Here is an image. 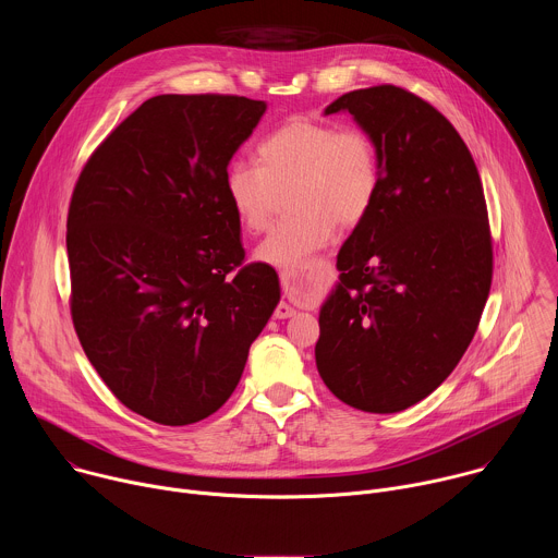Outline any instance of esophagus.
Wrapping results in <instances>:
<instances>
[{
    "label": "esophagus",
    "mask_w": 558,
    "mask_h": 558,
    "mask_svg": "<svg viewBox=\"0 0 558 558\" xmlns=\"http://www.w3.org/2000/svg\"><path fill=\"white\" fill-rule=\"evenodd\" d=\"M329 265V260L327 258H313L306 267H302V269H282L280 271V282H282V287H295L298 282H302V280H306V278H315V276H320V271L325 269ZM295 315V308H291L287 302H280L278 306H276V311H274V317L276 320H287V317H293Z\"/></svg>",
    "instance_id": "esophagus-1"
}]
</instances>
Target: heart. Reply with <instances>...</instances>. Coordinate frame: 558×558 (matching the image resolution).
I'll return each instance as SVG.
<instances>
[{
	"label": "heart",
	"instance_id": "1",
	"mask_svg": "<svg viewBox=\"0 0 558 558\" xmlns=\"http://www.w3.org/2000/svg\"><path fill=\"white\" fill-rule=\"evenodd\" d=\"M258 163L227 170V198L250 231L269 227L282 192L289 214L258 245V260L300 267L325 247L338 222L353 227L373 209L381 187V154L375 136L357 125L291 119L258 145Z\"/></svg>",
	"mask_w": 558,
	"mask_h": 558
}]
</instances>
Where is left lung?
Returning <instances> with one entry per match:
<instances>
[{
  "label": "left lung",
  "instance_id": "obj_1",
  "mask_svg": "<svg viewBox=\"0 0 558 558\" xmlns=\"http://www.w3.org/2000/svg\"><path fill=\"white\" fill-rule=\"evenodd\" d=\"M381 154V187L338 254L340 282L320 311L315 364L364 413H400L459 364L493 282L484 185L452 123L390 84L336 99Z\"/></svg>",
  "mask_w": 558,
  "mask_h": 558
}]
</instances>
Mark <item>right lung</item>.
<instances>
[{"mask_svg":"<svg viewBox=\"0 0 558 558\" xmlns=\"http://www.w3.org/2000/svg\"><path fill=\"white\" fill-rule=\"evenodd\" d=\"M267 104L158 95L93 151L68 209L70 315L90 364L130 411L163 426L216 413L278 300L245 265L227 166Z\"/></svg>","mask_w":558,"mask_h":558,"instance_id":"add662e5","label":"right lung"}]
</instances>
